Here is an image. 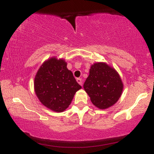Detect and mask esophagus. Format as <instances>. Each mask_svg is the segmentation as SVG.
<instances>
[{"mask_svg":"<svg viewBox=\"0 0 154 154\" xmlns=\"http://www.w3.org/2000/svg\"><path fill=\"white\" fill-rule=\"evenodd\" d=\"M76 81L78 82V83H79V85H83V81H82V79H77Z\"/></svg>","mask_w":154,"mask_h":154,"instance_id":"1","label":"esophagus"}]
</instances>
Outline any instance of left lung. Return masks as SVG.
<instances>
[{"label":"left lung","mask_w":154,"mask_h":154,"mask_svg":"<svg viewBox=\"0 0 154 154\" xmlns=\"http://www.w3.org/2000/svg\"><path fill=\"white\" fill-rule=\"evenodd\" d=\"M92 104L100 109L112 106L121 97L123 83L116 70L105 62L91 65L83 85Z\"/></svg>","instance_id":"obj_1"}]
</instances>
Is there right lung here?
<instances>
[{"mask_svg": "<svg viewBox=\"0 0 154 154\" xmlns=\"http://www.w3.org/2000/svg\"><path fill=\"white\" fill-rule=\"evenodd\" d=\"M66 66L64 59L52 57L42 64L34 79L37 97L42 104L55 112L66 110L81 88Z\"/></svg>", "mask_w": 154, "mask_h": 154, "instance_id": "obj_1", "label": "right lung"}]
</instances>
